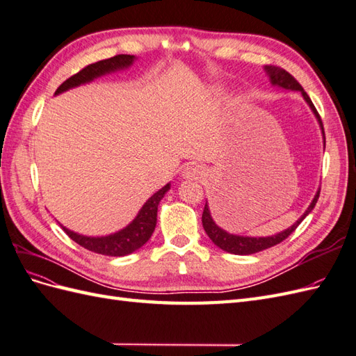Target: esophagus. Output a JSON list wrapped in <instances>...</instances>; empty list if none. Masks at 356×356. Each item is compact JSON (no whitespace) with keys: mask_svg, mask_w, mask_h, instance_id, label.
I'll list each match as a JSON object with an SVG mask.
<instances>
[{"mask_svg":"<svg viewBox=\"0 0 356 356\" xmlns=\"http://www.w3.org/2000/svg\"><path fill=\"white\" fill-rule=\"evenodd\" d=\"M203 167L198 163H188V165L181 170V179L185 180H197L203 176Z\"/></svg>","mask_w":356,"mask_h":356,"instance_id":"1","label":"esophagus"}]
</instances>
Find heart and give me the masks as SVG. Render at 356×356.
I'll list each match as a JSON object with an SVG mask.
<instances>
[{
	"label": "heart",
	"mask_w": 356,
	"mask_h": 356,
	"mask_svg": "<svg viewBox=\"0 0 356 356\" xmlns=\"http://www.w3.org/2000/svg\"><path fill=\"white\" fill-rule=\"evenodd\" d=\"M209 91H211V95L213 97H222L225 93V88L222 86H212Z\"/></svg>",
	"instance_id": "1"
}]
</instances>
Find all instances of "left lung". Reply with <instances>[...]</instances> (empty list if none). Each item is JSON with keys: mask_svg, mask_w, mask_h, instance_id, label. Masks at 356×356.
Wrapping results in <instances>:
<instances>
[{"mask_svg": "<svg viewBox=\"0 0 356 356\" xmlns=\"http://www.w3.org/2000/svg\"><path fill=\"white\" fill-rule=\"evenodd\" d=\"M265 72L266 75L270 81V84L277 88L281 90H286V91H295V93H300V96L304 97V100L307 102V105L312 109V113L314 114L316 120L318 123V127H321L322 131V138H323V147H325V131H323V124L321 120V115L317 114L316 108L312 102V99L308 97V95L304 91V88L300 87V84L298 81L291 76L289 72H286L284 69H280L275 66H265ZM318 194H321V188L316 191V195L312 200V203L307 207V211L300 215L298 220L293 222V225H290L289 229L282 230L280 233H275L272 236H243V234H234V233H229L227 230L221 229L220 225H218L211 213V209H209L207 204V200H206V204H204V211H203V216H202V221H203V229L206 232V234L211 238V241L216 245L218 248H221L225 252H230V254H236V256H248V254H256L259 251L263 250H268L273 245H277L280 242L284 241L286 238L293 233L296 230V227L302 222L305 218L312 213V211L314 209L317 200H318Z\"/></svg>", "mask_w": 356, "mask_h": 356, "instance_id": "left-lung-1", "label": "left lung"}]
</instances>
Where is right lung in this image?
<instances>
[{
    "instance_id": "add662e5",
    "label": "right lung",
    "mask_w": 356,
    "mask_h": 356,
    "mask_svg": "<svg viewBox=\"0 0 356 356\" xmlns=\"http://www.w3.org/2000/svg\"><path fill=\"white\" fill-rule=\"evenodd\" d=\"M135 61H136L135 56H126V54H122V56H115L111 58L93 63V65H90L86 69L78 72L76 75L66 79L65 83L57 88L56 96L65 93V91L70 88H76L79 86L93 83L95 79L100 76L129 69ZM170 188H171V184L168 181L165 186H162L159 191H156V193H154L147 202L143 204L138 213H136V216L129 224L115 233L106 234V236H86V234L72 232L66 229L65 225L61 224L60 225L72 241H75L76 243L81 245V247H84L88 251L104 254V256H114V257L127 256V254H132L134 251L140 250L143 245L150 239V236L153 234L154 227H156V221H158V206L161 203V200L163 198V195L170 191Z\"/></svg>"
}]
</instances>
